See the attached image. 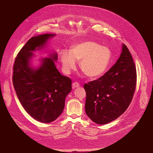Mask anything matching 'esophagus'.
<instances>
[{
  "mask_svg": "<svg viewBox=\"0 0 153 153\" xmlns=\"http://www.w3.org/2000/svg\"><path fill=\"white\" fill-rule=\"evenodd\" d=\"M72 86H73V88H78V87L80 86V84H79L78 82H75L73 83Z\"/></svg>",
  "mask_w": 153,
  "mask_h": 153,
  "instance_id": "obj_1",
  "label": "esophagus"
}]
</instances>
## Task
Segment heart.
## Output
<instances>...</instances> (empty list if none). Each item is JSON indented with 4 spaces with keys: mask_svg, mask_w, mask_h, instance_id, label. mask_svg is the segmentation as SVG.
I'll return each mask as SVG.
<instances>
[{
    "mask_svg": "<svg viewBox=\"0 0 153 153\" xmlns=\"http://www.w3.org/2000/svg\"><path fill=\"white\" fill-rule=\"evenodd\" d=\"M111 58L110 50L98 43L87 40L74 45L70 50H63L60 54L62 70L70 74L76 69L77 61H80V68L90 77L102 75L108 68Z\"/></svg>",
    "mask_w": 153,
    "mask_h": 153,
    "instance_id": "obj_1",
    "label": "heart"
}]
</instances>
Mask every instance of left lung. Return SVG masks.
Returning a JSON list of instances; mask_svg holds the SVG:
<instances>
[{
  "instance_id": "obj_1",
  "label": "left lung",
  "mask_w": 153,
  "mask_h": 153,
  "mask_svg": "<svg viewBox=\"0 0 153 153\" xmlns=\"http://www.w3.org/2000/svg\"><path fill=\"white\" fill-rule=\"evenodd\" d=\"M136 70L126 46L116 64L99 79L85 83V112L97 124L111 122L120 116L132 100L136 84Z\"/></svg>"
}]
</instances>
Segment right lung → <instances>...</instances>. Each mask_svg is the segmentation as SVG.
Masks as SVG:
<instances>
[{
    "mask_svg": "<svg viewBox=\"0 0 153 153\" xmlns=\"http://www.w3.org/2000/svg\"><path fill=\"white\" fill-rule=\"evenodd\" d=\"M55 36L44 34L31 37L18 53L13 67V83L20 103L33 118L42 123L51 122L62 114L65 99L72 90L71 80L56 67V52L39 59L37 67L32 65L34 53L44 49Z\"/></svg>",
    "mask_w": 153,
    "mask_h": 153,
    "instance_id": "add662e5",
    "label": "right lung"
}]
</instances>
